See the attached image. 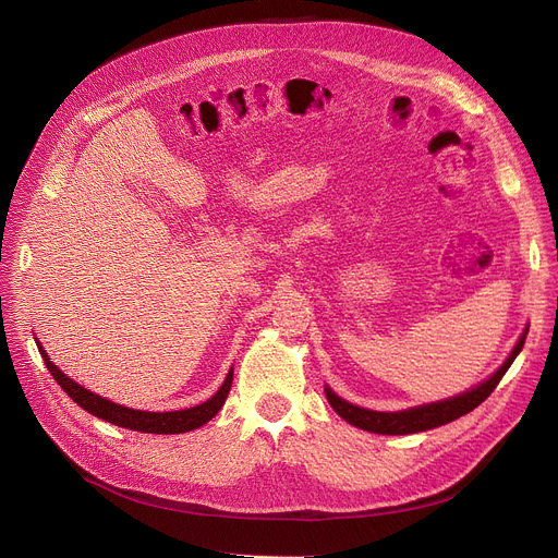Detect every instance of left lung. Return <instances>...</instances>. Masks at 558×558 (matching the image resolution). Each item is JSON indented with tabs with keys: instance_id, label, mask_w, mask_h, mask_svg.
Returning a JSON list of instances; mask_svg holds the SVG:
<instances>
[{
	"instance_id": "1",
	"label": "left lung",
	"mask_w": 558,
	"mask_h": 558,
	"mask_svg": "<svg viewBox=\"0 0 558 558\" xmlns=\"http://www.w3.org/2000/svg\"><path fill=\"white\" fill-rule=\"evenodd\" d=\"M522 345H524V335L515 343L509 360L500 368H497L486 379V383H482L480 387L465 391L461 396H454L450 400L432 402V404H423V407H414V409H404V412H391V414L389 412H371V409H362V407H355V404L341 400L330 389H326V396H328V402L332 404L335 412L343 421H348L350 425H355L360 429L375 432V434H414V432H425V429H432V427H438V425H446L450 421H457L459 416L473 412L475 407H480L495 391V387L500 385V379L505 377V373L509 371V366L518 357Z\"/></svg>"
}]
</instances>
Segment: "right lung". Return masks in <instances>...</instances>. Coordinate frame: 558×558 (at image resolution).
Returning <instances> with one entry per match:
<instances>
[{
    "label": "right lung",
    "mask_w": 558,
    "mask_h": 558,
    "mask_svg": "<svg viewBox=\"0 0 558 558\" xmlns=\"http://www.w3.org/2000/svg\"><path fill=\"white\" fill-rule=\"evenodd\" d=\"M38 350L40 355L49 368V373L53 375V379L58 385H61V389L78 404L83 407L87 414H93L101 421H108L112 425H120V427H126V429H135V432H149V434H181V432H192L201 425H205L208 421H213L219 409L223 407L226 398H228V391H230V385H232V371L228 373V377L223 379L221 389L203 404H196V407H190V409H181V412H137V409H129V407H122V404H114L101 396H95L93 391L83 389L81 385H76L74 379H70L68 375H63V371H58V366H53L49 362V355L43 350V345L38 343Z\"/></svg>",
    "instance_id": "right-lung-1"
}]
</instances>
